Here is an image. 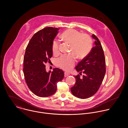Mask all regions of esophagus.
<instances>
[{
    "label": "esophagus",
    "instance_id": "obj_1",
    "mask_svg": "<svg viewBox=\"0 0 128 128\" xmlns=\"http://www.w3.org/2000/svg\"><path fill=\"white\" fill-rule=\"evenodd\" d=\"M70 75V74L68 72H64V77H67Z\"/></svg>",
    "mask_w": 128,
    "mask_h": 128
}]
</instances>
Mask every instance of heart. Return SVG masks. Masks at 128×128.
Wrapping results in <instances>:
<instances>
[{"label": "heart", "mask_w": 128, "mask_h": 128, "mask_svg": "<svg viewBox=\"0 0 128 128\" xmlns=\"http://www.w3.org/2000/svg\"><path fill=\"white\" fill-rule=\"evenodd\" d=\"M65 43L70 45V51L73 53L79 59L85 57L91 49V40L88 35L80 34L78 31L68 29L64 32L60 37ZM52 51L54 55L60 53V44L54 41L52 44ZM76 62V58L73 55L62 56L56 60L55 63L57 66L62 69L68 71L70 70Z\"/></svg>", "instance_id": "heart-1"}]
</instances>
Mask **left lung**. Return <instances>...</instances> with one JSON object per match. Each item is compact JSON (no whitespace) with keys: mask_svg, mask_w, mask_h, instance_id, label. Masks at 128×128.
<instances>
[{"mask_svg":"<svg viewBox=\"0 0 128 128\" xmlns=\"http://www.w3.org/2000/svg\"><path fill=\"white\" fill-rule=\"evenodd\" d=\"M95 39V46L84 58L78 63L75 70L79 74L75 76L76 82L71 88V92L77 98L85 99L94 94L98 91L106 74V60L101 43L95 35L92 36Z\"/></svg>","mask_w":128,"mask_h":128,"instance_id":"obj_1","label":"left lung"}]
</instances>
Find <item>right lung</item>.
<instances>
[{
	"instance_id": "obj_1",
	"label": "right lung",
	"mask_w": 128,
	"mask_h": 128,
	"mask_svg": "<svg viewBox=\"0 0 128 128\" xmlns=\"http://www.w3.org/2000/svg\"><path fill=\"white\" fill-rule=\"evenodd\" d=\"M59 28L47 27L30 40L24 58L23 72L27 85L34 94L48 97L56 92V83L64 77V72L56 68L47 72L45 64L53 56L52 44Z\"/></svg>"
}]
</instances>
